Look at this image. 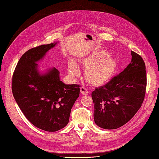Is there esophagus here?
Returning <instances> with one entry per match:
<instances>
[{
	"instance_id": "esophagus-1",
	"label": "esophagus",
	"mask_w": 159,
	"mask_h": 159,
	"mask_svg": "<svg viewBox=\"0 0 159 159\" xmlns=\"http://www.w3.org/2000/svg\"><path fill=\"white\" fill-rule=\"evenodd\" d=\"M80 93H81L83 95H87V93H88V90H87V89L85 87H80Z\"/></svg>"
}]
</instances>
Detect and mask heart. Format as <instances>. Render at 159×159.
Listing matches in <instances>:
<instances>
[{"label": "heart", "mask_w": 159, "mask_h": 159, "mask_svg": "<svg viewBox=\"0 0 159 159\" xmlns=\"http://www.w3.org/2000/svg\"><path fill=\"white\" fill-rule=\"evenodd\" d=\"M109 57L108 53L101 52L91 56L84 61L85 65L87 66L85 76L91 83L95 85L102 84L113 77L117 70V63L116 60ZM68 71L72 77L79 75L80 70L74 61H70Z\"/></svg>", "instance_id": "obj_1"}]
</instances>
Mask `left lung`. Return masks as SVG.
I'll return each instance as SVG.
<instances>
[{
    "mask_svg": "<svg viewBox=\"0 0 159 159\" xmlns=\"http://www.w3.org/2000/svg\"><path fill=\"white\" fill-rule=\"evenodd\" d=\"M131 62L120 74L92 93L94 121L104 129H116L130 121L140 109L146 94V65L131 51Z\"/></svg>",
    "mask_w": 159,
    "mask_h": 159,
    "instance_id": "obj_1",
    "label": "left lung"
}]
</instances>
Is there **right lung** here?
<instances>
[{
  "instance_id": "right-lung-1",
  "label": "right lung",
  "mask_w": 159,
  "mask_h": 159,
  "mask_svg": "<svg viewBox=\"0 0 159 159\" xmlns=\"http://www.w3.org/2000/svg\"><path fill=\"white\" fill-rule=\"evenodd\" d=\"M57 43L26 51L12 77V92L20 110L30 122L45 131L55 132L69 122L71 109L79 96L80 85H66L55 67L40 74L38 63Z\"/></svg>"
}]
</instances>
